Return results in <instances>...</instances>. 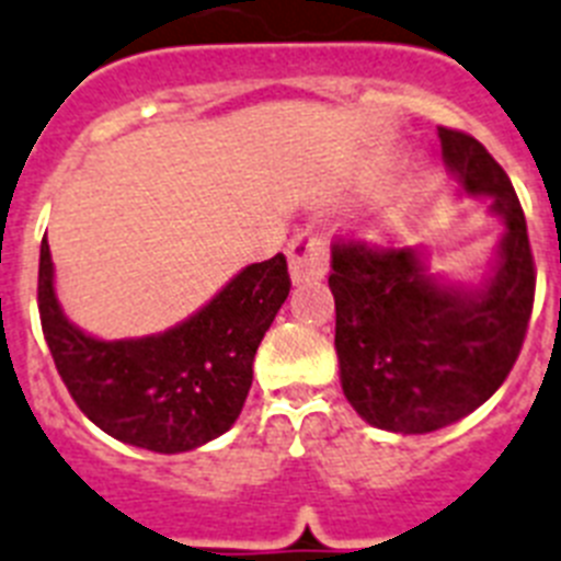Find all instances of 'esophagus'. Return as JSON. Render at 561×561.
<instances>
[{
  "instance_id": "obj_1",
  "label": "esophagus",
  "mask_w": 561,
  "mask_h": 561,
  "mask_svg": "<svg viewBox=\"0 0 561 561\" xmlns=\"http://www.w3.org/2000/svg\"><path fill=\"white\" fill-rule=\"evenodd\" d=\"M288 265L294 282H310L322 279L331 259H328V248H324L322 237L310 233V230H299L288 244Z\"/></svg>"
}]
</instances>
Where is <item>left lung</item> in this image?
<instances>
[{
	"label": "left lung",
	"mask_w": 561,
	"mask_h": 561,
	"mask_svg": "<svg viewBox=\"0 0 561 561\" xmlns=\"http://www.w3.org/2000/svg\"><path fill=\"white\" fill-rule=\"evenodd\" d=\"M445 162L468 193L505 219L499 265L479 290L431 279L413 248L333 242L336 353L342 390L365 422L431 433L473 413L519 359L536 294L528 222L502 164L470 134L439 128Z\"/></svg>",
	"instance_id": "8db88e82"
}]
</instances>
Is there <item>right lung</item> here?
I'll use <instances>...</instances> for the list:
<instances>
[{
    "label": "right lung",
    "instance_id": "add662e5",
    "mask_svg": "<svg viewBox=\"0 0 561 561\" xmlns=\"http://www.w3.org/2000/svg\"><path fill=\"white\" fill-rule=\"evenodd\" d=\"M288 294V262L276 253L244 267L171 331L102 342L65 319L48 242L39 251L42 333L65 388L107 436L153 454L199 448L237 422L259 342Z\"/></svg>",
    "mask_w": 561,
    "mask_h": 561
}]
</instances>
